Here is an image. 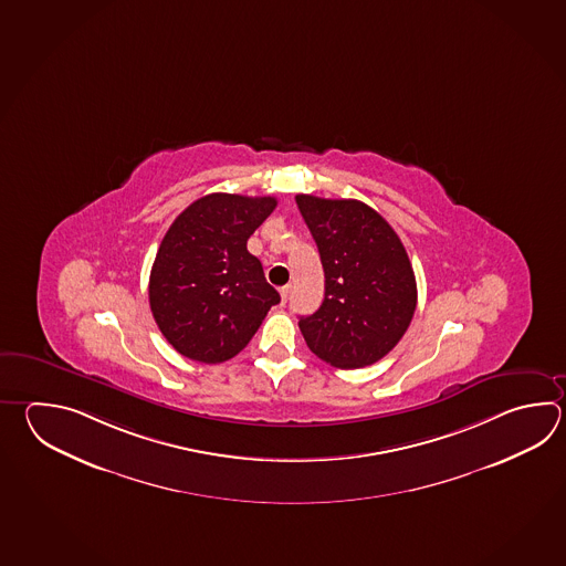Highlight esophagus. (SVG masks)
Instances as JSON below:
<instances>
[{
  "instance_id": "obj_1",
  "label": "esophagus",
  "mask_w": 566,
  "mask_h": 566,
  "mask_svg": "<svg viewBox=\"0 0 566 566\" xmlns=\"http://www.w3.org/2000/svg\"><path fill=\"white\" fill-rule=\"evenodd\" d=\"M290 290H292L290 284H286V286H282V289H280V296H282V302L289 301Z\"/></svg>"
}]
</instances>
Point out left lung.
Segmentation results:
<instances>
[{
	"label": "left lung",
	"mask_w": 566,
	"mask_h": 566,
	"mask_svg": "<svg viewBox=\"0 0 566 566\" xmlns=\"http://www.w3.org/2000/svg\"><path fill=\"white\" fill-rule=\"evenodd\" d=\"M324 270V301L301 316L312 353L338 369L381 360L409 328L417 284L391 226L357 199L296 196Z\"/></svg>",
	"instance_id": "8db88e82"
}]
</instances>
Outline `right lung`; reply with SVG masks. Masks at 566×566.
<instances>
[{"mask_svg":"<svg viewBox=\"0 0 566 566\" xmlns=\"http://www.w3.org/2000/svg\"><path fill=\"white\" fill-rule=\"evenodd\" d=\"M276 197L211 193L175 218L150 268L153 318L184 357L218 365L252 340L280 294L248 252Z\"/></svg>","mask_w":566,"mask_h":566,"instance_id":"1","label":"right lung"}]
</instances>
